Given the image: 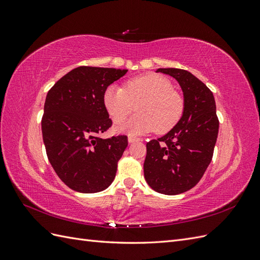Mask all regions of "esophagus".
Returning <instances> with one entry per match:
<instances>
[{
  "instance_id": "esophagus-1",
  "label": "esophagus",
  "mask_w": 260,
  "mask_h": 260,
  "mask_svg": "<svg viewBox=\"0 0 260 260\" xmlns=\"http://www.w3.org/2000/svg\"><path fill=\"white\" fill-rule=\"evenodd\" d=\"M128 141H129V143H135V142H139V141H141V139L130 136L129 139H128Z\"/></svg>"
}]
</instances>
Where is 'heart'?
Returning <instances> with one entry per match:
<instances>
[{
  "label": "heart",
  "mask_w": 260,
  "mask_h": 260,
  "mask_svg": "<svg viewBox=\"0 0 260 260\" xmlns=\"http://www.w3.org/2000/svg\"><path fill=\"white\" fill-rule=\"evenodd\" d=\"M103 102L116 123H122L135 112L137 105L140 113L127 124V129L132 133L153 130L166 133L181 120L185 108L182 94L174 90L167 78L156 74L132 78L123 88L108 86Z\"/></svg>",
  "instance_id": "heart-1"
}]
</instances>
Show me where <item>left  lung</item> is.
Wrapping results in <instances>:
<instances>
[{
    "label": "left lung",
    "instance_id": "left-lung-1",
    "mask_svg": "<svg viewBox=\"0 0 260 260\" xmlns=\"http://www.w3.org/2000/svg\"><path fill=\"white\" fill-rule=\"evenodd\" d=\"M182 88L185 108L181 120L167 135L146 143L144 177L154 191L177 195L191 190L212 159L219 119L212 92L191 73L159 68Z\"/></svg>",
    "mask_w": 260,
    "mask_h": 260
}]
</instances>
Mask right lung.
Masks as SVG:
<instances>
[{
  "label": "right lung",
  "instance_id": "right-lung-1",
  "mask_svg": "<svg viewBox=\"0 0 260 260\" xmlns=\"http://www.w3.org/2000/svg\"><path fill=\"white\" fill-rule=\"evenodd\" d=\"M127 72L80 66L48 92L41 120L46 155L58 178L74 191L101 192L115 179L128 137H100L113 124L103 96Z\"/></svg>",
  "mask_w": 260,
  "mask_h": 260
}]
</instances>
